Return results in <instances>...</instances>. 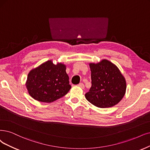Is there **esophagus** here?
Listing matches in <instances>:
<instances>
[{"label": "esophagus", "instance_id": "obj_1", "mask_svg": "<svg viewBox=\"0 0 150 150\" xmlns=\"http://www.w3.org/2000/svg\"><path fill=\"white\" fill-rule=\"evenodd\" d=\"M78 86H79V87H80L81 88H82V89H84V88H85V85H84L83 83H81L79 84Z\"/></svg>", "mask_w": 150, "mask_h": 150}]
</instances>
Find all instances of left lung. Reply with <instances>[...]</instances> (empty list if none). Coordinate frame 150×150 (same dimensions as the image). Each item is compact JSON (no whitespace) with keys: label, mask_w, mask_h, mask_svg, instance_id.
Masks as SVG:
<instances>
[{"label":"left lung","mask_w":150,"mask_h":150,"mask_svg":"<svg viewBox=\"0 0 150 150\" xmlns=\"http://www.w3.org/2000/svg\"><path fill=\"white\" fill-rule=\"evenodd\" d=\"M91 87L85 98L98 108H106L118 104L125 95L126 81L117 67L103 59L90 63Z\"/></svg>","instance_id":"8db88e82"}]
</instances>
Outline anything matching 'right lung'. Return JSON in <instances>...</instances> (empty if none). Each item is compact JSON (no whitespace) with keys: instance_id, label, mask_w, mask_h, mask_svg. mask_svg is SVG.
<instances>
[{"instance_id":"right-lung-1","label":"right lung","mask_w":150,"mask_h":150,"mask_svg":"<svg viewBox=\"0 0 150 150\" xmlns=\"http://www.w3.org/2000/svg\"><path fill=\"white\" fill-rule=\"evenodd\" d=\"M65 70V65H55L52 60H47L32 69L26 82L30 95L43 103H52L65 96L71 88Z\"/></svg>"}]
</instances>
